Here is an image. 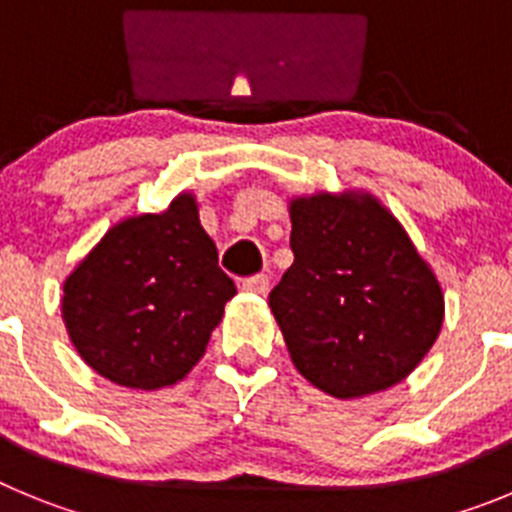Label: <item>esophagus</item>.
<instances>
[{"instance_id":"obj_1","label":"esophagus","mask_w":512,"mask_h":512,"mask_svg":"<svg viewBox=\"0 0 512 512\" xmlns=\"http://www.w3.org/2000/svg\"><path fill=\"white\" fill-rule=\"evenodd\" d=\"M271 287V279L266 274H256V277H248L243 279V289L251 292V295H266Z\"/></svg>"}]
</instances>
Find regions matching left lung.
Masks as SVG:
<instances>
[{"label": "left lung", "mask_w": 512, "mask_h": 512, "mask_svg": "<svg viewBox=\"0 0 512 512\" xmlns=\"http://www.w3.org/2000/svg\"><path fill=\"white\" fill-rule=\"evenodd\" d=\"M295 264L269 307L297 372L338 400L390 390L431 351L443 289L408 230L361 189L289 200Z\"/></svg>", "instance_id": "obj_1"}]
</instances>
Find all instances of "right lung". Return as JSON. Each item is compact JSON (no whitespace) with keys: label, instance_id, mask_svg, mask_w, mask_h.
<instances>
[{"label":"right lung","instance_id":"obj_1","mask_svg":"<svg viewBox=\"0 0 512 512\" xmlns=\"http://www.w3.org/2000/svg\"><path fill=\"white\" fill-rule=\"evenodd\" d=\"M233 295L197 197L182 192L102 235L63 282L61 318L99 377L151 392L192 372Z\"/></svg>","mask_w":512,"mask_h":512}]
</instances>
